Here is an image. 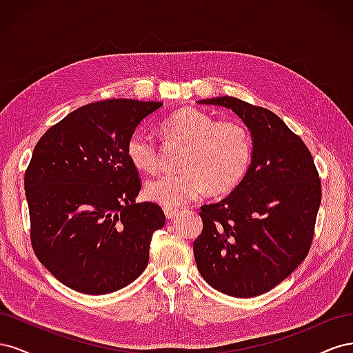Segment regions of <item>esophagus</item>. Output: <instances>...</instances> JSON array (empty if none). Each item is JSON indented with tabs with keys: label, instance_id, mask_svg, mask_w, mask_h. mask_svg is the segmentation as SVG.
Here are the masks:
<instances>
[{
	"label": "esophagus",
	"instance_id": "1",
	"mask_svg": "<svg viewBox=\"0 0 353 353\" xmlns=\"http://www.w3.org/2000/svg\"><path fill=\"white\" fill-rule=\"evenodd\" d=\"M163 212L168 219H174L178 215V209L176 208H163Z\"/></svg>",
	"mask_w": 353,
	"mask_h": 353
}]
</instances>
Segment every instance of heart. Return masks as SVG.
<instances>
[{
	"label": "heart",
	"instance_id": "b5f03b06",
	"mask_svg": "<svg viewBox=\"0 0 353 353\" xmlns=\"http://www.w3.org/2000/svg\"><path fill=\"white\" fill-rule=\"evenodd\" d=\"M168 141L185 145L178 174L159 175L145 184V196L160 206L179 208L200 199L208 188L222 194L237 187L252 162V138L236 121H216L194 108L181 109L162 122ZM126 156L134 168L154 172L159 148L154 138L141 130L126 141Z\"/></svg>",
	"mask_w": 353,
	"mask_h": 353
}]
</instances>
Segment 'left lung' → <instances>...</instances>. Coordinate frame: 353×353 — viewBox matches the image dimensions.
Here are the masks:
<instances>
[{"label": "left lung", "mask_w": 353, "mask_h": 353, "mask_svg": "<svg viewBox=\"0 0 353 353\" xmlns=\"http://www.w3.org/2000/svg\"><path fill=\"white\" fill-rule=\"evenodd\" d=\"M231 109L252 135L248 174L230 196L201 206L197 268L234 297L270 292L303 262L314 239L321 181L311 152L279 116L236 97L197 101Z\"/></svg>", "instance_id": "1"}]
</instances>
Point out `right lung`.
Instances as JSON below:
<instances>
[{"label":"right lung","instance_id":"add662e5","mask_svg":"<svg viewBox=\"0 0 353 353\" xmlns=\"http://www.w3.org/2000/svg\"><path fill=\"white\" fill-rule=\"evenodd\" d=\"M162 105L130 99L82 105L34 148L25 174L32 248L73 290L113 293L145 270L165 213L156 203H135L141 184L126 141Z\"/></svg>","mask_w":353,"mask_h":353}]
</instances>
